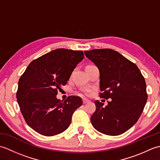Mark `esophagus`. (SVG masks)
<instances>
[{"mask_svg":"<svg viewBox=\"0 0 160 160\" xmlns=\"http://www.w3.org/2000/svg\"><path fill=\"white\" fill-rule=\"evenodd\" d=\"M82 102H83V104H86L87 102H89V100H87V99H85V98H83L82 99Z\"/></svg>","mask_w":160,"mask_h":160,"instance_id":"obj_1","label":"esophagus"}]
</instances>
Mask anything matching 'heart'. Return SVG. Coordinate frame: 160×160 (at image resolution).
<instances>
[{
    "instance_id": "1",
    "label": "heart",
    "mask_w": 160,
    "mask_h": 160,
    "mask_svg": "<svg viewBox=\"0 0 160 160\" xmlns=\"http://www.w3.org/2000/svg\"><path fill=\"white\" fill-rule=\"evenodd\" d=\"M82 91H83V92H84V93H85V94H87V93L89 91V89H83Z\"/></svg>"
}]
</instances>
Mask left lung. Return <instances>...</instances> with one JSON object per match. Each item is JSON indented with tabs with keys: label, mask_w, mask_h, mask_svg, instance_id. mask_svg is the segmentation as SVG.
Wrapping results in <instances>:
<instances>
[{
	"label": "left lung",
	"mask_w": 160,
	"mask_h": 160,
	"mask_svg": "<svg viewBox=\"0 0 160 160\" xmlns=\"http://www.w3.org/2000/svg\"><path fill=\"white\" fill-rule=\"evenodd\" d=\"M84 54L99 69L100 97L111 98L105 107L102 102L95 101L91 124L105 135L124 133L136 123L147 103L144 78L136 64L115 50L93 49Z\"/></svg>",
	"instance_id": "8db88e82"
}]
</instances>
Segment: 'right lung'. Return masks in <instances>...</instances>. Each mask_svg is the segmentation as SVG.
Returning <instances> with one entry per match:
<instances>
[{"mask_svg": "<svg viewBox=\"0 0 160 160\" xmlns=\"http://www.w3.org/2000/svg\"><path fill=\"white\" fill-rule=\"evenodd\" d=\"M83 58L82 51L57 49L33 60L20 76L17 102L27 124L37 132L53 136L69 127L82 100L72 96L61 101L56 95Z\"/></svg>", "mask_w": 160, "mask_h": 160, "instance_id": "obj_1", "label": "right lung"}]
</instances>
